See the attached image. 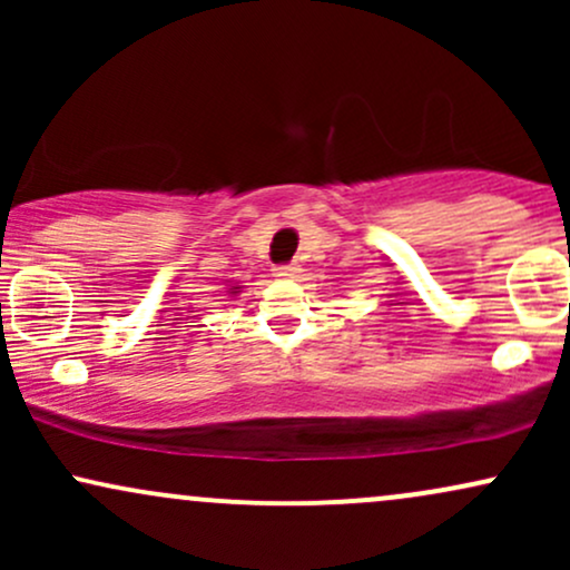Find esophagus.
Instances as JSON below:
<instances>
[{"label":"esophagus","instance_id":"34e87169","mask_svg":"<svg viewBox=\"0 0 570 570\" xmlns=\"http://www.w3.org/2000/svg\"><path fill=\"white\" fill-rule=\"evenodd\" d=\"M299 273H303V267H299V265H278V267H273V276L284 278V281L297 278Z\"/></svg>","mask_w":570,"mask_h":570}]
</instances>
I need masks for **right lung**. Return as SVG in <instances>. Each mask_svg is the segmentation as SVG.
I'll return each mask as SVG.
<instances>
[{
	"mask_svg": "<svg viewBox=\"0 0 570 570\" xmlns=\"http://www.w3.org/2000/svg\"><path fill=\"white\" fill-rule=\"evenodd\" d=\"M235 289H238V286H235Z\"/></svg>",
	"mask_w": 570,
	"mask_h": 570,
	"instance_id": "obj_1",
	"label": "right lung"
}]
</instances>
